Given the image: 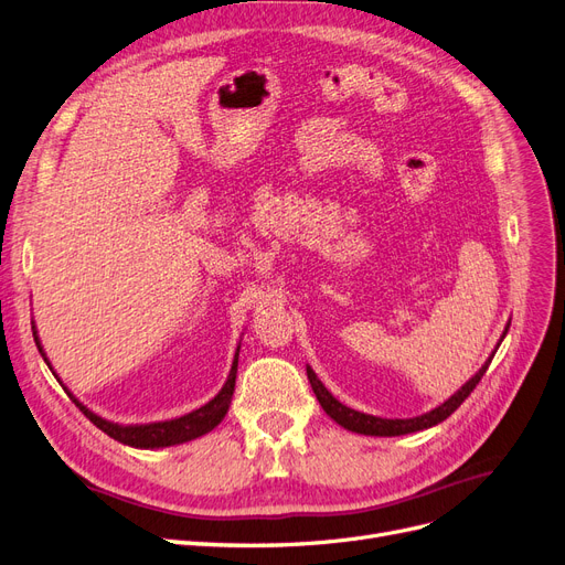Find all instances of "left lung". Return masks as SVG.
Wrapping results in <instances>:
<instances>
[{"mask_svg":"<svg viewBox=\"0 0 565 565\" xmlns=\"http://www.w3.org/2000/svg\"><path fill=\"white\" fill-rule=\"evenodd\" d=\"M508 329H510V327H504V332H502L498 345L502 343L504 334H508ZM498 345H495V350H498ZM495 350L489 355V360H486V362L481 364L479 372L460 387V391H456L444 404L435 406L433 412H427V414H423V416H414V418H381V416L355 412V408H350V406L341 404L332 393L327 391V387L322 385V381L316 376L313 369L306 366V374H308L310 387H313V393H316L320 406L324 408V414H327L329 418H332V420H337L341 427H345V430L358 433V435H372V437H399V435H412V433H418V430H427V427H433V425H437V423L449 418V416L456 412V408H458L465 399H468V395L475 391L477 383H479L481 376L486 374V369H489V364H491V360H493V355H495Z\"/></svg>","mask_w":565,"mask_h":565,"instance_id":"left-lung-1","label":"left lung"}]
</instances>
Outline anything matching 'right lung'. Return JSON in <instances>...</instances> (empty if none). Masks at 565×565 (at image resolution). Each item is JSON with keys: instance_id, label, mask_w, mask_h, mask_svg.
<instances>
[{"instance_id": "right-lung-1", "label": "right lung", "mask_w": 565, "mask_h": 565, "mask_svg": "<svg viewBox=\"0 0 565 565\" xmlns=\"http://www.w3.org/2000/svg\"><path fill=\"white\" fill-rule=\"evenodd\" d=\"M32 334H34V343L39 348V353H42L44 362L49 364V369L53 372V366L44 353L42 348V341H39V334L36 329L32 324ZM238 353H241V343L236 348V355H233V364H231V372L222 385V391L212 397L207 404H203L201 408H196V412L191 414H184L180 418H170V420H159V423H142V425H119L114 420H107L103 416L93 414L88 406H84L79 399H76L67 387L63 385V381L57 379V374L53 372V376L57 379V383H61L65 387V393L70 395V399L82 408L84 416L95 425L100 427V430L105 435H109L111 439L121 441L126 446H132V449H166V446H178V444H184V441H191V439H199L207 433L215 430V427L224 420L228 406H231V397H233V391H236V374H238Z\"/></svg>"}]
</instances>
